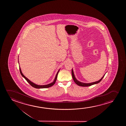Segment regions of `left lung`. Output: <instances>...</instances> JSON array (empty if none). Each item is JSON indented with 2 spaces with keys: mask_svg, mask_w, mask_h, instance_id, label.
Here are the masks:
<instances>
[{
  "mask_svg": "<svg viewBox=\"0 0 126 126\" xmlns=\"http://www.w3.org/2000/svg\"><path fill=\"white\" fill-rule=\"evenodd\" d=\"M71 73H72V76L73 80H74V82L76 83V84H77L78 85V86H84H84H92V85H93L98 83L100 82V81L102 80V79H103V78H104V77L105 76V75H104L103 76V77H102L100 80H99L98 81H96V82H93V83H83L80 82L78 81V80L76 79V78H75V76H74V72H73V70L72 69V71H71Z\"/></svg>",
  "mask_w": 126,
  "mask_h": 126,
  "instance_id": "left-lung-1",
  "label": "left lung"
}]
</instances>
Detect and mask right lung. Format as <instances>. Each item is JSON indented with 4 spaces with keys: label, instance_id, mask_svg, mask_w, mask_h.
Listing matches in <instances>:
<instances>
[{
    "label": "right lung",
    "instance_id": "right-lung-1",
    "mask_svg": "<svg viewBox=\"0 0 126 126\" xmlns=\"http://www.w3.org/2000/svg\"><path fill=\"white\" fill-rule=\"evenodd\" d=\"M19 69H20V72L21 75H22L23 77H24V79H26L27 81L28 82V83H29L31 85V86H33V87H34V88H37V89L48 88V87H50L51 86H53V85L55 83L56 80V79H57L58 74V73H59V71H58V72H57L56 75L55 76V79H54V80L53 82L52 83H50V84H48L46 85H38L36 84H35L34 83H33V82H31V81L29 79H28L27 78H26V77L24 75V74H23L22 73L21 71V68H20V67H19Z\"/></svg>",
    "mask_w": 126,
    "mask_h": 126
}]
</instances>
